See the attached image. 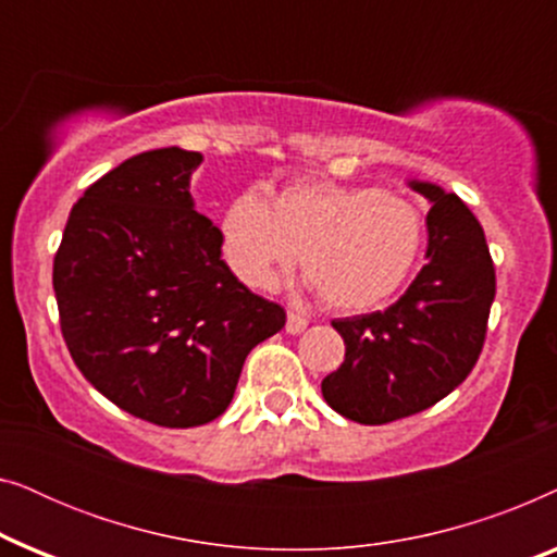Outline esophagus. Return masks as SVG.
<instances>
[{
    "label": "esophagus",
    "instance_id": "obj_1",
    "mask_svg": "<svg viewBox=\"0 0 557 557\" xmlns=\"http://www.w3.org/2000/svg\"><path fill=\"white\" fill-rule=\"evenodd\" d=\"M307 326H309V319L307 317L294 314V311L286 317V332L288 334H301L304 330H307Z\"/></svg>",
    "mask_w": 557,
    "mask_h": 557
}]
</instances>
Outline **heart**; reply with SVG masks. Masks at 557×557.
<instances>
[{
    "label": "heart",
    "instance_id": "obj_1",
    "mask_svg": "<svg viewBox=\"0 0 557 557\" xmlns=\"http://www.w3.org/2000/svg\"><path fill=\"white\" fill-rule=\"evenodd\" d=\"M223 253L253 288L278 286L296 256L326 307L362 311L406 284L425 218L406 195L332 180H299L271 200L243 193L220 220Z\"/></svg>",
    "mask_w": 557,
    "mask_h": 557
}]
</instances>
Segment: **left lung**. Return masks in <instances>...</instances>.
<instances>
[{"instance_id": "8db88e82", "label": "left lung", "mask_w": 557, "mask_h": 557, "mask_svg": "<svg viewBox=\"0 0 557 557\" xmlns=\"http://www.w3.org/2000/svg\"><path fill=\"white\" fill-rule=\"evenodd\" d=\"M410 187L433 205L429 261L385 311L332 322L345 339V362L322 380V395L364 425L421 413L467 380L497 292L490 246L467 205L431 182Z\"/></svg>"}]
</instances>
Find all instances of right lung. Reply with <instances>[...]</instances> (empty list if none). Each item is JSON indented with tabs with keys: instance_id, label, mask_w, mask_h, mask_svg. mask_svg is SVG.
I'll return each mask as SVG.
<instances>
[{
	"instance_id": "right-lung-1",
	"label": "right lung",
	"mask_w": 557,
	"mask_h": 557,
	"mask_svg": "<svg viewBox=\"0 0 557 557\" xmlns=\"http://www.w3.org/2000/svg\"><path fill=\"white\" fill-rule=\"evenodd\" d=\"M200 151L151 149L90 185L52 263L60 330L83 377L164 429L215 421L243 362L286 311L233 276L220 227L195 210Z\"/></svg>"
}]
</instances>
